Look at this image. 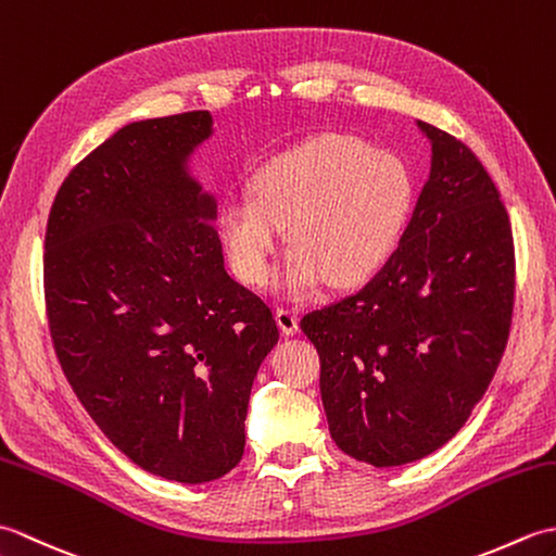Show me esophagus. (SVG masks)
<instances>
[{
  "label": "esophagus",
  "instance_id": "1",
  "mask_svg": "<svg viewBox=\"0 0 556 556\" xmlns=\"http://www.w3.org/2000/svg\"><path fill=\"white\" fill-rule=\"evenodd\" d=\"M277 317V325L281 329V334H296L299 332V313L291 311V308H277L275 313Z\"/></svg>",
  "mask_w": 556,
  "mask_h": 556
}]
</instances>
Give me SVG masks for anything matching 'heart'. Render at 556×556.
Returning <instances> with one entry per match:
<instances>
[{
    "label": "heart",
    "instance_id": "heart-1",
    "mask_svg": "<svg viewBox=\"0 0 556 556\" xmlns=\"http://www.w3.org/2000/svg\"><path fill=\"white\" fill-rule=\"evenodd\" d=\"M410 193L408 167L394 152L327 134L269 160L251 198L219 207L217 231L233 275L263 287L289 227L293 251L279 287L303 299L325 279L349 287L370 277L399 239Z\"/></svg>",
    "mask_w": 556,
    "mask_h": 556
}]
</instances>
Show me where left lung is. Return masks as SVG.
Returning <instances> with one entry per match:
<instances>
[{
  "mask_svg": "<svg viewBox=\"0 0 556 556\" xmlns=\"http://www.w3.org/2000/svg\"><path fill=\"white\" fill-rule=\"evenodd\" d=\"M430 176L399 248L301 329L341 452L375 468L437 452L488 392L509 339L516 257L506 207L473 150L418 122Z\"/></svg>",
  "mask_w": 556,
  "mask_h": 556,
  "instance_id": "8db88e82",
  "label": "left lung"
}]
</instances>
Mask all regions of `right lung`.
I'll return each mask as SVG.
<instances>
[{
  "instance_id": "1",
  "label": "right lung",
  "mask_w": 556,
  "mask_h": 556,
  "mask_svg": "<svg viewBox=\"0 0 556 556\" xmlns=\"http://www.w3.org/2000/svg\"><path fill=\"white\" fill-rule=\"evenodd\" d=\"M210 112L134 122L59 186L45 308L59 365L108 440L198 485L239 464L248 399L279 329L224 267L217 203L186 172Z\"/></svg>"
}]
</instances>
